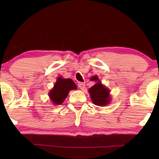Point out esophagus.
I'll use <instances>...</instances> for the list:
<instances>
[{
	"label": "esophagus",
	"mask_w": 159,
	"mask_h": 159,
	"mask_svg": "<svg viewBox=\"0 0 159 159\" xmlns=\"http://www.w3.org/2000/svg\"><path fill=\"white\" fill-rule=\"evenodd\" d=\"M78 87H79L80 89L82 90H84L85 89V84L84 83H81V82H80V83H78Z\"/></svg>",
	"instance_id": "34e87169"
}]
</instances>
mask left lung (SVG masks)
<instances>
[{
  "instance_id": "obj_1",
  "label": "left lung",
  "mask_w": 159,
  "mask_h": 159,
  "mask_svg": "<svg viewBox=\"0 0 159 159\" xmlns=\"http://www.w3.org/2000/svg\"><path fill=\"white\" fill-rule=\"evenodd\" d=\"M90 80L96 82V84L90 87L88 90L93 102L98 106H105L108 105L111 102L109 89L102 84L97 75L93 76Z\"/></svg>"
}]
</instances>
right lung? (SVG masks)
<instances>
[{
    "label": "right lung",
    "instance_id": "right-lung-1",
    "mask_svg": "<svg viewBox=\"0 0 159 159\" xmlns=\"http://www.w3.org/2000/svg\"><path fill=\"white\" fill-rule=\"evenodd\" d=\"M77 86L70 78L58 77L54 87L49 92V98L54 105H61L71 90H76Z\"/></svg>",
    "mask_w": 159,
    "mask_h": 159
}]
</instances>
